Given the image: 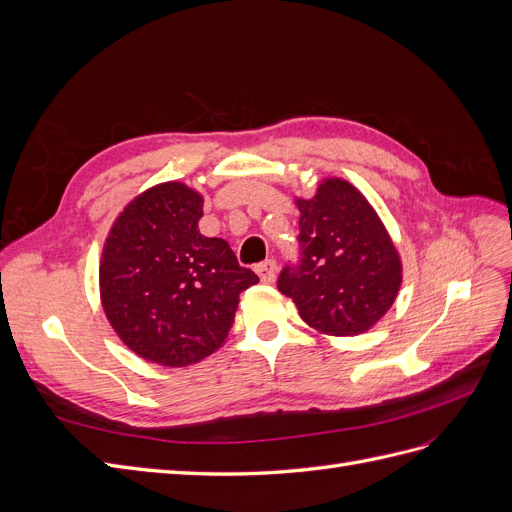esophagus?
Returning <instances> with one entry per match:
<instances>
[{
  "instance_id": "34e87169",
  "label": "esophagus",
  "mask_w": 512,
  "mask_h": 512,
  "mask_svg": "<svg viewBox=\"0 0 512 512\" xmlns=\"http://www.w3.org/2000/svg\"><path fill=\"white\" fill-rule=\"evenodd\" d=\"M256 273L260 275V280L265 284H273L275 282V273H277V265L273 258H267L265 262H260V265L256 267Z\"/></svg>"
}]
</instances>
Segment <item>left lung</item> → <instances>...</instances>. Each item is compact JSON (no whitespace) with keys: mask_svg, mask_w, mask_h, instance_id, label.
<instances>
[{"mask_svg":"<svg viewBox=\"0 0 512 512\" xmlns=\"http://www.w3.org/2000/svg\"><path fill=\"white\" fill-rule=\"evenodd\" d=\"M297 207L299 258L288 260L277 288L316 331L356 335L374 327L401 286V260L378 213L344 179H324Z\"/></svg>","mask_w":512,"mask_h":512,"instance_id":"8db88e82","label":"left lung"}]
</instances>
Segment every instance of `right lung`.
I'll return each instance as SVG.
<instances>
[{"instance_id":"obj_1","label":"right lung","mask_w":512,"mask_h":512,"mask_svg":"<svg viewBox=\"0 0 512 512\" xmlns=\"http://www.w3.org/2000/svg\"><path fill=\"white\" fill-rule=\"evenodd\" d=\"M203 196L168 181L123 209L104 243L100 294L121 342L145 361L185 367L218 350L239 294L258 275L230 245L200 235Z\"/></svg>"}]
</instances>
